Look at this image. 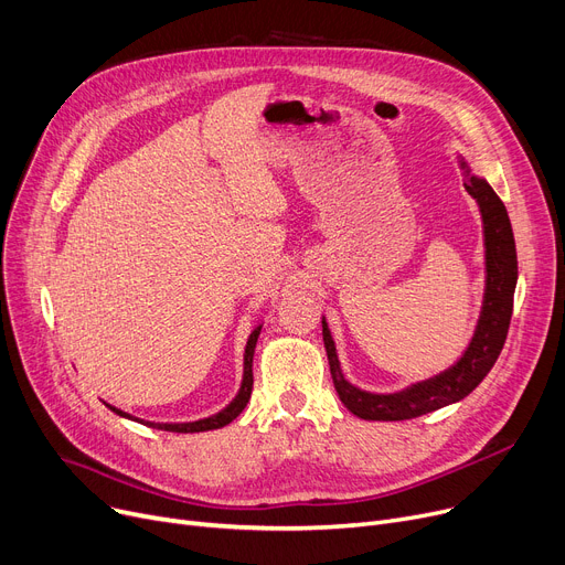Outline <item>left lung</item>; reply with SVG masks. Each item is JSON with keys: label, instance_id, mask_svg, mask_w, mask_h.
Here are the masks:
<instances>
[{"label": "left lung", "instance_id": "obj_1", "mask_svg": "<svg viewBox=\"0 0 565 565\" xmlns=\"http://www.w3.org/2000/svg\"><path fill=\"white\" fill-rule=\"evenodd\" d=\"M460 169L465 171L467 192L479 203L486 241V292L477 330H473L462 358L451 369L428 380L414 382L403 392L371 394L354 387L343 377L332 332L328 328V320L322 318V341L324 350H328L334 390L354 417L366 422H405L444 405L458 403L479 387L481 380L494 366L503 341H507L513 316V292L518 284V254L511 220L507 205L501 203L486 178L473 175L462 158Z\"/></svg>", "mask_w": 565, "mask_h": 565}]
</instances>
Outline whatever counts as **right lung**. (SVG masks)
Here are the masks:
<instances>
[{
	"mask_svg": "<svg viewBox=\"0 0 565 565\" xmlns=\"http://www.w3.org/2000/svg\"><path fill=\"white\" fill-rule=\"evenodd\" d=\"M260 328L263 324H258V328H254V332L249 334L247 339V345H245V371H243V384H241V392L235 394V398L217 414H213V417H205V419H199V422H188V424H156V422H143V419H137L132 417V414L118 409V407H111L107 405L111 412H116L118 417H126V419H132V422H139L143 426H151V428H158V430H169V433H203V430H215V428H224L226 424H231L237 414H241L245 409V405L249 403V396H252V387H254V373H252V362H254V348H256V341H258V334H260Z\"/></svg>",
	"mask_w": 565,
	"mask_h": 565,
	"instance_id": "right-lung-1",
	"label": "right lung"
}]
</instances>
